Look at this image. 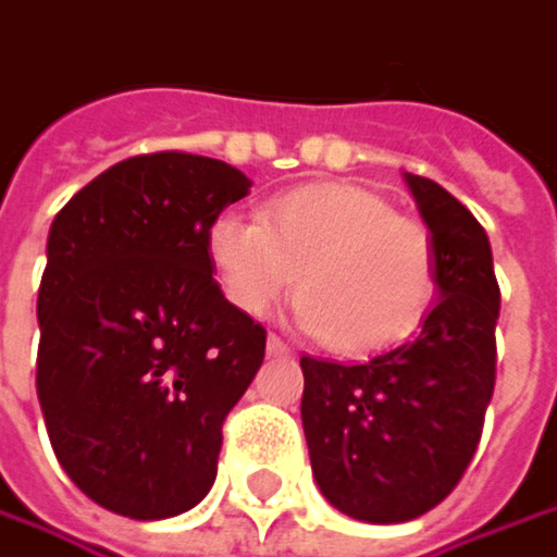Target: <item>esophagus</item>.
<instances>
[{"instance_id":"obj_1","label":"esophagus","mask_w":557,"mask_h":557,"mask_svg":"<svg viewBox=\"0 0 557 557\" xmlns=\"http://www.w3.org/2000/svg\"><path fill=\"white\" fill-rule=\"evenodd\" d=\"M289 352H293V349L283 344L280 337H274V334L268 337V356H289Z\"/></svg>"}]
</instances>
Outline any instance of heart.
<instances>
[{"label": "heart", "mask_w": 557, "mask_h": 557, "mask_svg": "<svg viewBox=\"0 0 557 557\" xmlns=\"http://www.w3.org/2000/svg\"><path fill=\"white\" fill-rule=\"evenodd\" d=\"M208 258L226 302L248 318L268 314L296 286V327L346 356L404 341L438 286L432 233L349 182L277 195L261 223L216 216Z\"/></svg>", "instance_id": "obj_1"}]
</instances>
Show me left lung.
<instances>
[{
  "instance_id": "1",
  "label": "left lung",
  "mask_w": 557,
  "mask_h": 557,
  "mask_svg": "<svg viewBox=\"0 0 557 557\" xmlns=\"http://www.w3.org/2000/svg\"><path fill=\"white\" fill-rule=\"evenodd\" d=\"M404 180L435 243L438 302L416 337L369 362H299L314 482L366 523H407L454 492L482 435L498 362L502 289L485 230L438 182Z\"/></svg>"
}]
</instances>
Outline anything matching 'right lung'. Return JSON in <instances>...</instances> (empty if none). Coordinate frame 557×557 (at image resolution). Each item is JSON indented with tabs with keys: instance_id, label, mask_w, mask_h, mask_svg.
Masks as SVG:
<instances>
[{
	"instance_id": "add662e5",
	"label": "right lung",
	"mask_w": 557,
	"mask_h": 557,
	"mask_svg": "<svg viewBox=\"0 0 557 557\" xmlns=\"http://www.w3.org/2000/svg\"><path fill=\"white\" fill-rule=\"evenodd\" d=\"M251 182L160 150L110 166L55 213L37 293V397L52 450L90 502L163 520L216 479L223 419L268 334L213 280L208 230Z\"/></svg>"
}]
</instances>
